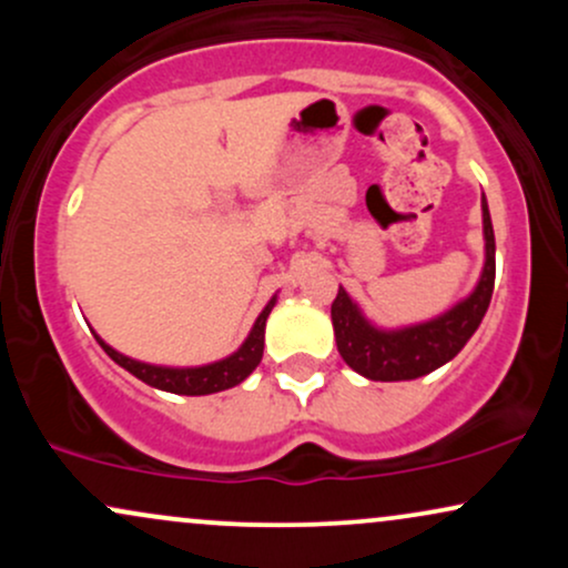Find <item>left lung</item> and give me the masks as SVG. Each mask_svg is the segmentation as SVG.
Wrapping results in <instances>:
<instances>
[{
  "instance_id": "obj_1",
  "label": "left lung",
  "mask_w": 568,
  "mask_h": 568,
  "mask_svg": "<svg viewBox=\"0 0 568 568\" xmlns=\"http://www.w3.org/2000/svg\"><path fill=\"white\" fill-rule=\"evenodd\" d=\"M480 207H484L486 264L478 285L470 296L462 298L459 304H454L452 310L433 321L395 331L376 328L374 323L366 321L361 306L347 296V291L338 285L334 304H331V321H334L338 355L352 371L374 382L419 379L459 355V349L470 342L491 304L494 275H497V258H494L497 245H494V226L486 197Z\"/></svg>"
}]
</instances>
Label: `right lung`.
Returning <instances> with one entry per match:
<instances>
[{"label":"right lung","instance_id":"right-lung-1","mask_svg":"<svg viewBox=\"0 0 568 568\" xmlns=\"http://www.w3.org/2000/svg\"><path fill=\"white\" fill-rule=\"evenodd\" d=\"M275 302H277V296H272V302L264 306L262 315H258L256 323H253L251 334H247V338L243 342V347H240L237 352H232V355L224 357V361L207 363V366H197V368L152 366V363L133 361V357L112 349L98 334H95V342L101 344L103 352L112 357L116 366L130 371L135 379L146 382L149 387L165 389V393H175V395H211V393H221V389H230V387H234V384L245 382L247 376L253 374V368L262 363L264 325H266V317H270Z\"/></svg>","mask_w":568,"mask_h":568}]
</instances>
